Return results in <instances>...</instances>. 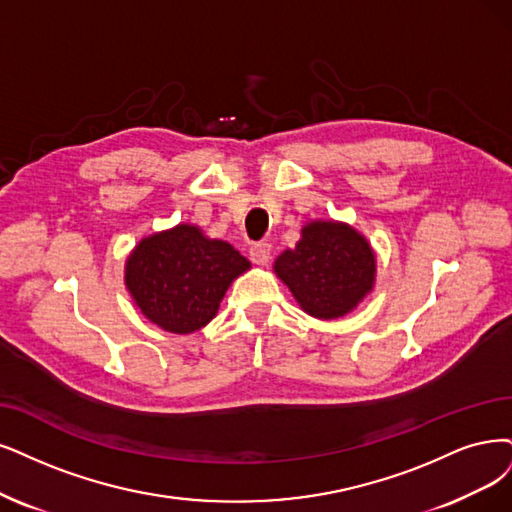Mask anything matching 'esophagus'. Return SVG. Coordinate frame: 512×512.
<instances>
[{
    "instance_id": "34e87169",
    "label": "esophagus",
    "mask_w": 512,
    "mask_h": 512,
    "mask_svg": "<svg viewBox=\"0 0 512 512\" xmlns=\"http://www.w3.org/2000/svg\"><path fill=\"white\" fill-rule=\"evenodd\" d=\"M251 261L257 263V266H266L272 255V244L270 242H255L249 249Z\"/></svg>"
}]
</instances>
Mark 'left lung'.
<instances>
[{"label":"left lung","instance_id":"1","mask_svg":"<svg viewBox=\"0 0 512 512\" xmlns=\"http://www.w3.org/2000/svg\"><path fill=\"white\" fill-rule=\"evenodd\" d=\"M375 253L367 238L342 221H310L295 249L274 261L301 310L331 320L352 312L375 282Z\"/></svg>","mask_w":512,"mask_h":512}]
</instances>
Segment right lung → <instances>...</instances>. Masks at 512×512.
Segmentation results:
<instances>
[{"mask_svg":"<svg viewBox=\"0 0 512 512\" xmlns=\"http://www.w3.org/2000/svg\"><path fill=\"white\" fill-rule=\"evenodd\" d=\"M249 268V259L230 242L206 238L198 225L179 223L132 249L124 282L145 318L183 335L211 323L225 291Z\"/></svg>","mask_w":512,"mask_h":512,"instance_id":"1","label":"right lung"}]
</instances>
